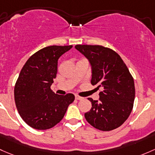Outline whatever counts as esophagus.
<instances>
[{"instance_id":"34e87169","label":"esophagus","mask_w":155,"mask_h":155,"mask_svg":"<svg viewBox=\"0 0 155 155\" xmlns=\"http://www.w3.org/2000/svg\"><path fill=\"white\" fill-rule=\"evenodd\" d=\"M75 98H76V99H77V100H82V99H83V97H80V96H79V95H75Z\"/></svg>"}]
</instances>
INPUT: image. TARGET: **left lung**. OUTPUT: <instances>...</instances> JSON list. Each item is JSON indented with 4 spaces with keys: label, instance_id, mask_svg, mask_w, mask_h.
I'll return each mask as SVG.
<instances>
[{
    "label": "left lung",
    "instance_id": "1",
    "mask_svg": "<svg viewBox=\"0 0 155 155\" xmlns=\"http://www.w3.org/2000/svg\"><path fill=\"white\" fill-rule=\"evenodd\" d=\"M76 50L90 61L92 85L99 91V100L88 98L92 107L84 114L86 120L100 131L116 129L131 114L135 97L133 76L114 50L101 45H78Z\"/></svg>",
    "mask_w": 155,
    "mask_h": 155
}]
</instances>
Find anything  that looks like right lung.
Returning a JSON list of instances; mask_svg holds the SVG:
<instances>
[{
	"label": "right lung",
	"instance_id": "add662e5",
	"mask_svg": "<svg viewBox=\"0 0 155 155\" xmlns=\"http://www.w3.org/2000/svg\"><path fill=\"white\" fill-rule=\"evenodd\" d=\"M72 47L53 45L41 49L21 71L14 88L15 102L23 120L35 129H49L58 124L74 101L73 94L57 95L50 88L56 77L58 59Z\"/></svg>",
	"mask_w": 155,
	"mask_h": 155
}]
</instances>
